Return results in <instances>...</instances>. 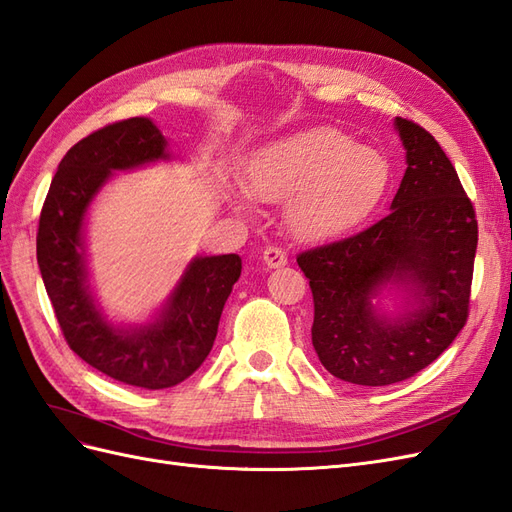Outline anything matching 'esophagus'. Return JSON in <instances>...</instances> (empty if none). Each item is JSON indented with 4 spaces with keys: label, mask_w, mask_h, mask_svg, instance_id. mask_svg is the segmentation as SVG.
<instances>
[{
    "label": "esophagus",
    "mask_w": 512,
    "mask_h": 512,
    "mask_svg": "<svg viewBox=\"0 0 512 512\" xmlns=\"http://www.w3.org/2000/svg\"><path fill=\"white\" fill-rule=\"evenodd\" d=\"M262 262H265L267 269H280L284 267L288 262V256L286 252L282 250V247H275V245H269L265 252H262Z\"/></svg>",
    "instance_id": "esophagus-1"
}]
</instances>
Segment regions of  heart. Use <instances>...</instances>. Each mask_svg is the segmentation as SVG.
I'll return each instance as SVG.
<instances>
[{
  "mask_svg": "<svg viewBox=\"0 0 512 512\" xmlns=\"http://www.w3.org/2000/svg\"><path fill=\"white\" fill-rule=\"evenodd\" d=\"M391 166L380 151L356 145L337 128L297 130L262 145L247 164V190L228 185L226 203L247 213L252 200H288L292 235L322 243L363 224L386 194Z\"/></svg>",
  "mask_w": 512,
  "mask_h": 512,
  "instance_id": "1",
  "label": "heart"
}]
</instances>
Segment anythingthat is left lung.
Listing matches in <instances>:
<instances>
[{"mask_svg":"<svg viewBox=\"0 0 512 512\" xmlns=\"http://www.w3.org/2000/svg\"><path fill=\"white\" fill-rule=\"evenodd\" d=\"M406 173L391 213L297 258L314 294L312 344L335 378L386 386L453 344L468 318L478 226L457 170L427 130L395 117Z\"/></svg>","mask_w":512,"mask_h":512,"instance_id":"obj_1","label":"left lung"}]
</instances>
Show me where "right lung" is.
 I'll use <instances>...</instances> for the list:
<instances>
[{"label": "right lung", "instance_id": "right-lung-1", "mask_svg": "<svg viewBox=\"0 0 512 512\" xmlns=\"http://www.w3.org/2000/svg\"><path fill=\"white\" fill-rule=\"evenodd\" d=\"M170 160L177 156L149 117L89 134L59 162L36 239L42 282L68 346L102 374L149 391L175 386L203 365L241 275L239 254L194 256L147 322L108 318L91 286L89 209L115 173Z\"/></svg>", "mask_w": 512, "mask_h": 512}]
</instances>
